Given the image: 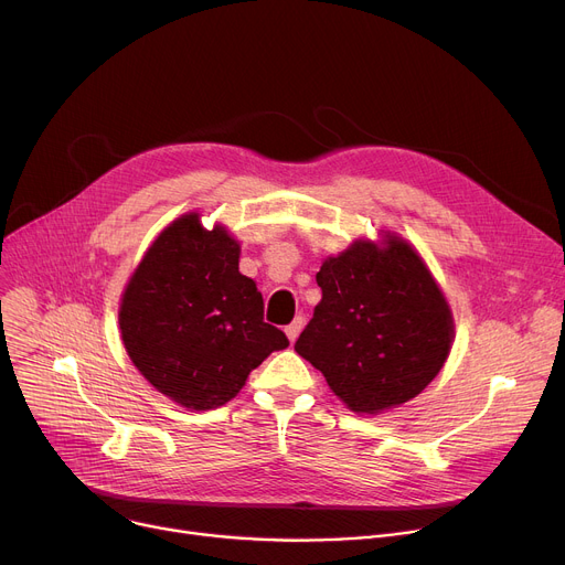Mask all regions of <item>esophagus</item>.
Instances as JSON below:
<instances>
[{
  "label": "esophagus",
  "instance_id": "1",
  "mask_svg": "<svg viewBox=\"0 0 565 565\" xmlns=\"http://www.w3.org/2000/svg\"><path fill=\"white\" fill-rule=\"evenodd\" d=\"M302 327H305V318H295V320L286 327V335H288L290 343L297 341V335H299V331H302Z\"/></svg>",
  "mask_w": 565,
  "mask_h": 565
}]
</instances>
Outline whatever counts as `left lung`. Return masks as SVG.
<instances>
[{
  "label": "left lung",
  "instance_id": "left-lung-1",
  "mask_svg": "<svg viewBox=\"0 0 565 565\" xmlns=\"http://www.w3.org/2000/svg\"><path fill=\"white\" fill-rule=\"evenodd\" d=\"M322 299L295 352L350 411L377 416L420 395L449 356L455 318L423 256L397 234L327 256Z\"/></svg>",
  "mask_w": 565,
  "mask_h": 565
}]
</instances>
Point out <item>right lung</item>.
<instances>
[{
    "mask_svg": "<svg viewBox=\"0 0 565 565\" xmlns=\"http://www.w3.org/2000/svg\"><path fill=\"white\" fill-rule=\"evenodd\" d=\"M241 245L222 224L185 213L147 247L120 299V333L131 363L183 408L227 404L247 374L288 348L263 322V297L238 270Z\"/></svg>",
    "mask_w": 565,
    "mask_h": 565,
    "instance_id": "add662e5",
    "label": "right lung"
}]
</instances>
